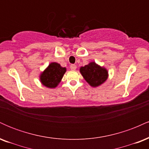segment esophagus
Here are the masks:
<instances>
[{"label":"esophagus","instance_id":"1","mask_svg":"<svg viewBox=\"0 0 149 149\" xmlns=\"http://www.w3.org/2000/svg\"><path fill=\"white\" fill-rule=\"evenodd\" d=\"M76 65L75 64H71V66H70V68H71V69L72 70V71H75V70L76 69Z\"/></svg>","mask_w":149,"mask_h":149}]
</instances>
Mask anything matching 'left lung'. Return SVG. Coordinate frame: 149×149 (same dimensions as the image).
Here are the masks:
<instances>
[{
	"mask_svg": "<svg viewBox=\"0 0 149 149\" xmlns=\"http://www.w3.org/2000/svg\"><path fill=\"white\" fill-rule=\"evenodd\" d=\"M80 72L87 83L93 88L100 86L109 77L107 69L96 64L95 61L90 62L85 66H81Z\"/></svg>",
	"mask_w": 149,
	"mask_h": 149,
	"instance_id": "obj_1",
	"label": "left lung"
}]
</instances>
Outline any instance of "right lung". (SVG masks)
<instances>
[{"label": "right lung", "instance_id": "obj_1", "mask_svg": "<svg viewBox=\"0 0 149 149\" xmlns=\"http://www.w3.org/2000/svg\"><path fill=\"white\" fill-rule=\"evenodd\" d=\"M66 69L57 62H52L40 75V81L48 88H55L59 84Z\"/></svg>", "mask_w": 149, "mask_h": 149}]
</instances>
